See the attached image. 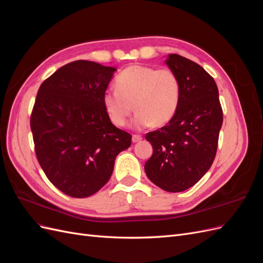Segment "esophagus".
<instances>
[{
    "mask_svg": "<svg viewBox=\"0 0 263 263\" xmlns=\"http://www.w3.org/2000/svg\"><path fill=\"white\" fill-rule=\"evenodd\" d=\"M141 139L142 138L140 136H138V135H133V138H132L133 142H139Z\"/></svg>",
    "mask_w": 263,
    "mask_h": 263,
    "instance_id": "34e87169",
    "label": "esophagus"
}]
</instances>
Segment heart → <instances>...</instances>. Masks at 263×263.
I'll use <instances>...</instances> for the list:
<instances>
[{
	"instance_id": "heart-1",
	"label": "heart",
	"mask_w": 263,
	"mask_h": 263,
	"mask_svg": "<svg viewBox=\"0 0 263 263\" xmlns=\"http://www.w3.org/2000/svg\"><path fill=\"white\" fill-rule=\"evenodd\" d=\"M115 90L103 94V105L114 125L125 126L133 109L136 128L162 126L178 112L182 87L178 74L169 68L135 65L115 79ZM134 106H132V104Z\"/></svg>"
}]
</instances>
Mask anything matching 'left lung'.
I'll list each match as a JSON object with an SVG mask.
<instances>
[{"label": "left lung", "instance_id": "left-lung-1", "mask_svg": "<svg viewBox=\"0 0 263 263\" xmlns=\"http://www.w3.org/2000/svg\"><path fill=\"white\" fill-rule=\"evenodd\" d=\"M165 63L180 79L181 101L168 125L146 135L154 153L145 171L151 182L166 192H182L211 168L222 109L216 83L200 65L177 53L169 54Z\"/></svg>", "mask_w": 263, "mask_h": 263}]
</instances>
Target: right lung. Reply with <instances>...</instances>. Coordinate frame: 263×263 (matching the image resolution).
Wrapping results in <instances>:
<instances>
[{
    "mask_svg": "<svg viewBox=\"0 0 263 263\" xmlns=\"http://www.w3.org/2000/svg\"><path fill=\"white\" fill-rule=\"evenodd\" d=\"M116 71L77 60L58 69L39 87L30 129L47 178L65 194L87 197L104 186L132 136L115 127L103 94Z\"/></svg>",
    "mask_w": 263,
    "mask_h": 263,
    "instance_id": "obj_1",
    "label": "right lung"
}]
</instances>
